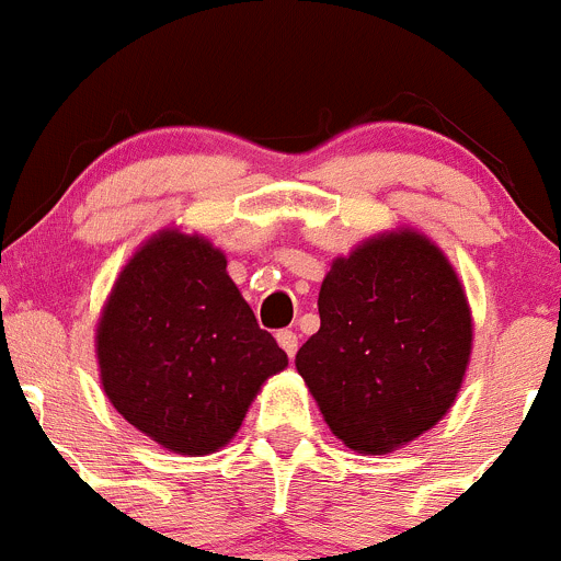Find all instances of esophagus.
Listing matches in <instances>:
<instances>
[{
  "instance_id": "1",
  "label": "esophagus",
  "mask_w": 561,
  "mask_h": 561,
  "mask_svg": "<svg viewBox=\"0 0 561 561\" xmlns=\"http://www.w3.org/2000/svg\"><path fill=\"white\" fill-rule=\"evenodd\" d=\"M278 343H280L283 352L288 354V357H294V354H297V335H294L291 330H280L278 332Z\"/></svg>"
}]
</instances>
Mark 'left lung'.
<instances>
[{"mask_svg":"<svg viewBox=\"0 0 561 561\" xmlns=\"http://www.w3.org/2000/svg\"><path fill=\"white\" fill-rule=\"evenodd\" d=\"M319 319L294 365L348 450L385 456L450 412L474 324L456 267L423 231H381L337 256Z\"/></svg>","mask_w":561,"mask_h":561,"instance_id":"obj_1","label":"left lung"}]
</instances>
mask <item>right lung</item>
I'll return each instance as SVG.
<instances>
[{
  "mask_svg": "<svg viewBox=\"0 0 561 561\" xmlns=\"http://www.w3.org/2000/svg\"><path fill=\"white\" fill-rule=\"evenodd\" d=\"M111 407L180 456H209L240 431L253 398L288 365L207 237L163 229L111 286L94 330Z\"/></svg>",
  "mask_w": 561,
  "mask_h": 561,
  "instance_id": "1",
  "label": "right lung"
}]
</instances>
